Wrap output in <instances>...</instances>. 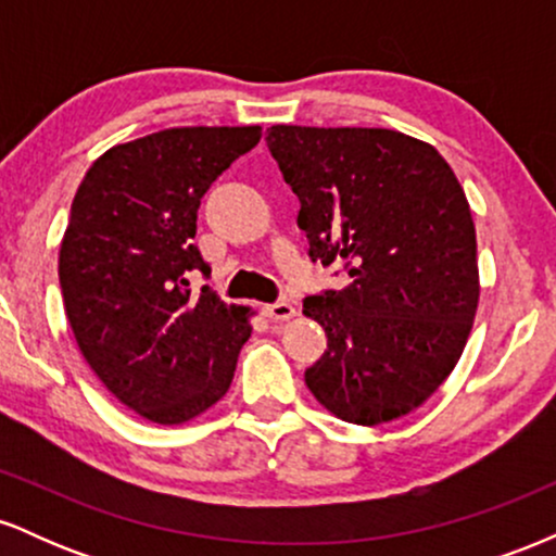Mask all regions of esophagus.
<instances>
[{
	"mask_svg": "<svg viewBox=\"0 0 556 556\" xmlns=\"http://www.w3.org/2000/svg\"><path fill=\"white\" fill-rule=\"evenodd\" d=\"M264 316L271 318V321H287V318L295 316V308H292V303H287V300H277V303H269L264 305Z\"/></svg>",
	"mask_w": 556,
	"mask_h": 556,
	"instance_id": "34e87169",
	"label": "esophagus"
}]
</instances>
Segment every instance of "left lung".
Here are the masks:
<instances>
[{
	"instance_id": "1",
	"label": "left lung",
	"mask_w": 556,
	"mask_h": 556,
	"mask_svg": "<svg viewBox=\"0 0 556 556\" xmlns=\"http://www.w3.org/2000/svg\"><path fill=\"white\" fill-rule=\"evenodd\" d=\"M311 261L350 282L303 300L327 331L305 384L337 418L387 424L424 405L460 361L478 308L476 227L455 172L384 127L271 125Z\"/></svg>"
}]
</instances>
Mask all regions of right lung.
<instances>
[{
    "label": "right lung",
    "instance_id": "1",
    "mask_svg": "<svg viewBox=\"0 0 556 556\" xmlns=\"http://www.w3.org/2000/svg\"><path fill=\"white\" fill-rule=\"evenodd\" d=\"M261 127H169L114 146L73 198L60 248L65 314L83 358L123 405L177 426L232 384L251 337L248 308L225 305L193 242L201 198Z\"/></svg>",
    "mask_w": 556,
    "mask_h": 556
}]
</instances>
